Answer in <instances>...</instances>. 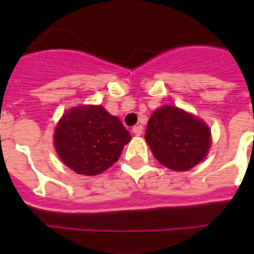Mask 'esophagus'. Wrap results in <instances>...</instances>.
<instances>
[{"mask_svg": "<svg viewBox=\"0 0 254 254\" xmlns=\"http://www.w3.org/2000/svg\"><path fill=\"white\" fill-rule=\"evenodd\" d=\"M131 131H133V134L134 135H141L143 133V127L142 125H135V127L131 129Z\"/></svg>", "mask_w": 254, "mask_h": 254, "instance_id": "obj_1", "label": "esophagus"}]
</instances>
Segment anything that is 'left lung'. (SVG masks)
<instances>
[{
    "instance_id": "1",
    "label": "left lung",
    "mask_w": 254,
    "mask_h": 254,
    "mask_svg": "<svg viewBox=\"0 0 254 254\" xmlns=\"http://www.w3.org/2000/svg\"><path fill=\"white\" fill-rule=\"evenodd\" d=\"M145 139L159 163L174 171H187L208 154L211 130L191 113L163 105L150 116Z\"/></svg>"
}]
</instances>
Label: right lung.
<instances>
[{
	"label": "right lung",
	"instance_id": "add662e5",
	"mask_svg": "<svg viewBox=\"0 0 254 254\" xmlns=\"http://www.w3.org/2000/svg\"><path fill=\"white\" fill-rule=\"evenodd\" d=\"M130 133L101 105H79L63 115L54 131L62 162L81 175H97L117 162Z\"/></svg>",
	"mask_w": 254,
	"mask_h": 254
}]
</instances>
